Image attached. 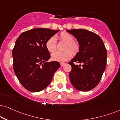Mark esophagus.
<instances>
[{
    "label": "esophagus",
    "mask_w": 120,
    "mask_h": 120,
    "mask_svg": "<svg viewBox=\"0 0 120 120\" xmlns=\"http://www.w3.org/2000/svg\"><path fill=\"white\" fill-rule=\"evenodd\" d=\"M65 64H66L64 63H60V65H61V66H64V65H65Z\"/></svg>",
    "instance_id": "1"
}]
</instances>
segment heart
Segmentation results:
<instances>
[{
    "mask_svg": "<svg viewBox=\"0 0 120 120\" xmlns=\"http://www.w3.org/2000/svg\"><path fill=\"white\" fill-rule=\"evenodd\" d=\"M59 39L65 43L64 52H55L52 54V59L53 61L59 63H64L70 59L72 56V53L76 55L79 51V44L74 40V37L66 32H63L59 35ZM46 48L49 52H52L56 49V41L55 38L52 37L46 42ZM70 50L71 52L69 51Z\"/></svg>",
    "mask_w": 120,
    "mask_h": 120,
    "instance_id": "b5f03b06",
    "label": "heart"
}]
</instances>
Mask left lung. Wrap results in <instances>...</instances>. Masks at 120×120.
<instances>
[{"mask_svg":"<svg viewBox=\"0 0 120 120\" xmlns=\"http://www.w3.org/2000/svg\"><path fill=\"white\" fill-rule=\"evenodd\" d=\"M77 39L79 51L68 64L72 67L69 77L72 84L80 91H89L99 82L106 65L107 51L98 35L83 29L68 30ZM79 62L80 65H75Z\"/></svg>","mask_w":120,"mask_h":120,"instance_id":"1","label":"left lung"}]
</instances>
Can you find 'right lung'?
Returning a JSON list of instances; mask_svg holds the SVG:
<instances>
[{
	"label": "right lung",
	"instance_id": "add662e5",
	"mask_svg": "<svg viewBox=\"0 0 120 120\" xmlns=\"http://www.w3.org/2000/svg\"><path fill=\"white\" fill-rule=\"evenodd\" d=\"M59 30L36 28L22 33L12 50L13 68L21 84L33 92H39L50 84L60 68L57 61L48 62L50 54L45 44Z\"/></svg>",
	"mask_w": 120,
	"mask_h": 120
}]
</instances>
